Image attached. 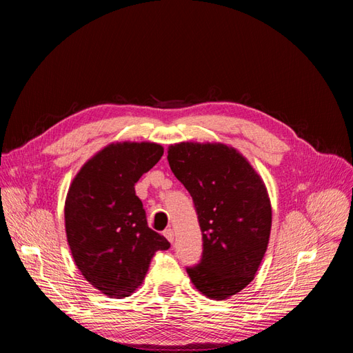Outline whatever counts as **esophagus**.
I'll use <instances>...</instances> for the list:
<instances>
[{
	"label": "esophagus",
	"mask_w": 353,
	"mask_h": 353,
	"mask_svg": "<svg viewBox=\"0 0 353 353\" xmlns=\"http://www.w3.org/2000/svg\"><path fill=\"white\" fill-rule=\"evenodd\" d=\"M163 236L169 240V243H174V230H170V228L165 230L163 231Z\"/></svg>",
	"instance_id": "obj_1"
}]
</instances>
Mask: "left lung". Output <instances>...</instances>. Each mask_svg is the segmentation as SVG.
I'll return each mask as SVG.
<instances>
[{
	"label": "left lung",
	"instance_id": "obj_1",
	"mask_svg": "<svg viewBox=\"0 0 353 353\" xmlns=\"http://www.w3.org/2000/svg\"><path fill=\"white\" fill-rule=\"evenodd\" d=\"M168 162L194 208L203 256L187 268L191 283L213 301L248 287L268 249L272 208L261 175L237 148L184 141L168 147Z\"/></svg>",
	"mask_w": 353,
	"mask_h": 353
}]
</instances>
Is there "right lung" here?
I'll return each instance as SVG.
<instances>
[{
  "mask_svg": "<svg viewBox=\"0 0 353 353\" xmlns=\"http://www.w3.org/2000/svg\"><path fill=\"white\" fill-rule=\"evenodd\" d=\"M162 156L156 143H112L83 163L69 187L65 227L72 258L83 279L109 297L131 296L154 253L170 248L148 228L134 188Z\"/></svg>",
  "mask_w": 353,
  "mask_h": 353,
  "instance_id": "right-lung-1",
  "label": "right lung"
}]
</instances>
